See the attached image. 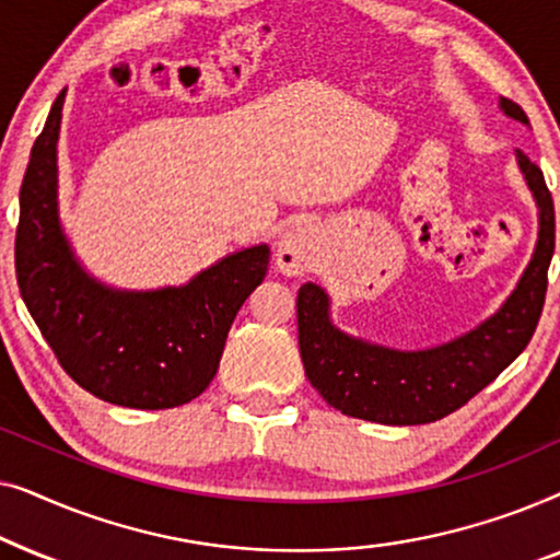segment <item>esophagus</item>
Instances as JSON below:
<instances>
[{"label":"esophagus","instance_id":"34e87169","mask_svg":"<svg viewBox=\"0 0 560 560\" xmlns=\"http://www.w3.org/2000/svg\"><path fill=\"white\" fill-rule=\"evenodd\" d=\"M320 240L324 234L316 221H298L295 226H290L278 242V270L288 278L303 275L316 259Z\"/></svg>","mask_w":560,"mask_h":560}]
</instances>
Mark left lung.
Returning <instances> with one entry per match:
<instances>
[{
  "instance_id": "1",
  "label": "left lung",
  "mask_w": 560,
  "mask_h": 560,
  "mask_svg": "<svg viewBox=\"0 0 560 560\" xmlns=\"http://www.w3.org/2000/svg\"><path fill=\"white\" fill-rule=\"evenodd\" d=\"M500 109L520 125H530L510 98L500 96ZM515 158L538 206V242L508 301L471 331L431 349L382 347L334 326L331 298L316 282L298 290L305 377L331 408L382 425L433 423L469 402L523 354L546 303L556 211L540 167L520 150Z\"/></svg>"
}]
</instances>
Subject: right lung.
Listing matches in <instances>:
<instances>
[{
	"label": "right lung",
	"mask_w": 560,
	"mask_h": 560,
	"mask_svg": "<svg viewBox=\"0 0 560 560\" xmlns=\"http://www.w3.org/2000/svg\"><path fill=\"white\" fill-rule=\"evenodd\" d=\"M63 98L52 104L20 188L14 267L22 301L75 385L121 408H178L217 374L234 316L265 280L270 247L232 252L178 288L119 290L96 280L58 217Z\"/></svg>",
	"instance_id": "right-lung-1"
}]
</instances>
